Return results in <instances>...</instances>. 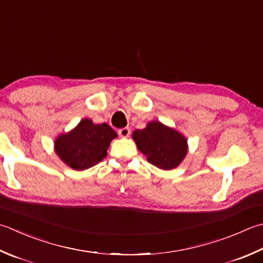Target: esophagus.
<instances>
[{"label":"esophagus","instance_id":"obj_1","mask_svg":"<svg viewBox=\"0 0 263 263\" xmlns=\"http://www.w3.org/2000/svg\"><path fill=\"white\" fill-rule=\"evenodd\" d=\"M130 133H131V130L128 127H123L118 130V136L122 138H127L128 136H130Z\"/></svg>","mask_w":263,"mask_h":263}]
</instances>
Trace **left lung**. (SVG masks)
I'll use <instances>...</instances> for the list:
<instances>
[{"instance_id": "8db88e82", "label": "left lung", "mask_w": 263, "mask_h": 263, "mask_svg": "<svg viewBox=\"0 0 263 263\" xmlns=\"http://www.w3.org/2000/svg\"><path fill=\"white\" fill-rule=\"evenodd\" d=\"M133 140L147 161L162 170L177 167L187 154V140L182 135L161 122H151L132 133Z\"/></svg>"}]
</instances>
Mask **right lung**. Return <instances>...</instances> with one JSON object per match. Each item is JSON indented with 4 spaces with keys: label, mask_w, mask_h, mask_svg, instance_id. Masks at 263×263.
<instances>
[{
    "label": "right lung",
    "mask_w": 263,
    "mask_h": 263,
    "mask_svg": "<svg viewBox=\"0 0 263 263\" xmlns=\"http://www.w3.org/2000/svg\"><path fill=\"white\" fill-rule=\"evenodd\" d=\"M117 133L104 124H95L91 120H82L74 130L58 137L55 153L74 170H86L101 162L107 155V149Z\"/></svg>",
    "instance_id": "1"
}]
</instances>
